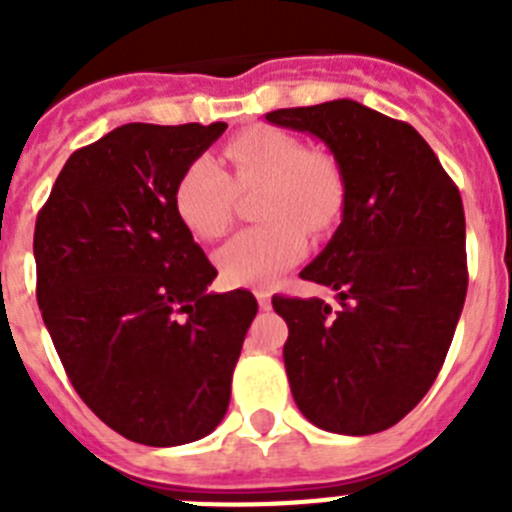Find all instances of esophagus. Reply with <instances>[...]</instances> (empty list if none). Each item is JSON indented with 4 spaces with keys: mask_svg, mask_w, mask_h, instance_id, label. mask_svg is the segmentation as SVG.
I'll return each instance as SVG.
<instances>
[{
    "mask_svg": "<svg viewBox=\"0 0 512 512\" xmlns=\"http://www.w3.org/2000/svg\"><path fill=\"white\" fill-rule=\"evenodd\" d=\"M253 295H256V300H259L261 310H269V307H271V295H269V292H266V289H256Z\"/></svg>",
    "mask_w": 512,
    "mask_h": 512,
    "instance_id": "esophagus-1",
    "label": "esophagus"
}]
</instances>
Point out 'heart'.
Segmentation results:
<instances>
[{
  "label": "heart",
  "mask_w": 512,
  "mask_h": 512,
  "mask_svg": "<svg viewBox=\"0 0 512 512\" xmlns=\"http://www.w3.org/2000/svg\"><path fill=\"white\" fill-rule=\"evenodd\" d=\"M230 174L215 158H192L176 179L174 210L187 230L202 241H217L233 220L235 187L264 184L259 200L261 225L235 233L215 264L233 287L269 284L295 266L307 251V233L325 238L341 223L346 176L338 158L307 148L302 138L271 125H256L225 143Z\"/></svg>",
  "instance_id": "obj_1"
}]
</instances>
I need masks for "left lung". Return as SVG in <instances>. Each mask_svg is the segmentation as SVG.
<instances>
[{"label": "left lung", "mask_w": 512, "mask_h": 512, "mask_svg": "<svg viewBox=\"0 0 512 512\" xmlns=\"http://www.w3.org/2000/svg\"><path fill=\"white\" fill-rule=\"evenodd\" d=\"M312 133L346 176L343 220L300 271L338 307L274 295L287 320L284 366L297 408L330 433L400 423L431 390L467 297V225L451 176L413 125L354 99L274 110Z\"/></svg>", "instance_id": "left-lung-1"}]
</instances>
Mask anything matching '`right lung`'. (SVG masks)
Segmentation results:
<instances>
[{
	"label": "right lung",
	"instance_id": "1",
	"mask_svg": "<svg viewBox=\"0 0 512 512\" xmlns=\"http://www.w3.org/2000/svg\"><path fill=\"white\" fill-rule=\"evenodd\" d=\"M225 122H130L71 153L35 220L38 305L74 390L146 446L223 420L259 302L212 295L217 269L174 210V187Z\"/></svg>",
	"mask_w": 512,
	"mask_h": 512
}]
</instances>
